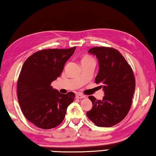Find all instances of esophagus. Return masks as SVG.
<instances>
[{"label": "esophagus", "mask_w": 156, "mask_h": 156, "mask_svg": "<svg viewBox=\"0 0 156 156\" xmlns=\"http://www.w3.org/2000/svg\"><path fill=\"white\" fill-rule=\"evenodd\" d=\"M76 98L79 99H82V98H85L86 96L84 95H82V94H80V93H78L76 95Z\"/></svg>", "instance_id": "1"}]
</instances>
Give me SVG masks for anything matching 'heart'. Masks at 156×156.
Wrapping results in <instances>:
<instances>
[{"mask_svg": "<svg viewBox=\"0 0 156 156\" xmlns=\"http://www.w3.org/2000/svg\"><path fill=\"white\" fill-rule=\"evenodd\" d=\"M93 60V58H91L89 55H84V56L82 57L81 61H91Z\"/></svg>", "mask_w": 156, "mask_h": 156, "instance_id": "1", "label": "heart"}]
</instances>
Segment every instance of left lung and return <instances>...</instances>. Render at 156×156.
<instances>
[{"mask_svg":"<svg viewBox=\"0 0 156 156\" xmlns=\"http://www.w3.org/2000/svg\"><path fill=\"white\" fill-rule=\"evenodd\" d=\"M96 55L99 63L95 83L103 87L104 97L93 103L87 116L98 126L111 127L126 117L132 105L135 90V79L130 65L119 51L112 48L94 47L88 51Z\"/></svg>","mask_w":156,"mask_h":156,"instance_id":"left-lung-1","label":"left lung"}]
</instances>
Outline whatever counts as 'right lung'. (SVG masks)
<instances>
[{
    "instance_id": "right-lung-1",
    "label": "right lung",
    "mask_w": 156,
    "mask_h": 156,
    "mask_svg": "<svg viewBox=\"0 0 156 156\" xmlns=\"http://www.w3.org/2000/svg\"><path fill=\"white\" fill-rule=\"evenodd\" d=\"M75 49L41 50L23 64L17 82L19 103L26 119L37 127L49 129L61 124L74 101V93L61 94L51 84L61 76Z\"/></svg>"
}]
</instances>
